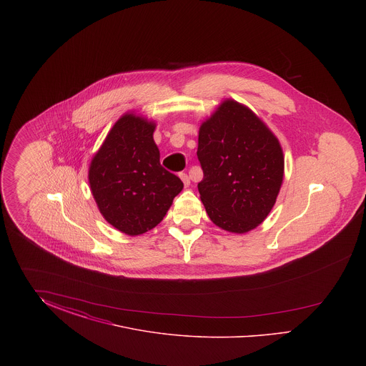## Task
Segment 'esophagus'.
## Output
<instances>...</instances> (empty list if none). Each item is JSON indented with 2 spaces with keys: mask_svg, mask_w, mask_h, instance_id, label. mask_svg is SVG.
Returning a JSON list of instances; mask_svg holds the SVG:
<instances>
[{
  "mask_svg": "<svg viewBox=\"0 0 366 366\" xmlns=\"http://www.w3.org/2000/svg\"><path fill=\"white\" fill-rule=\"evenodd\" d=\"M179 178L182 179V182H184V185H185V188H187V187H189V184H191V179H189L188 174H185V173H181V174H179Z\"/></svg>",
  "mask_w": 366,
  "mask_h": 366,
  "instance_id": "34e87169",
  "label": "esophagus"
}]
</instances>
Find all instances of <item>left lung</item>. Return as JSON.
Instances as JSON below:
<instances>
[{"label":"left lung","instance_id":"1","mask_svg":"<svg viewBox=\"0 0 366 366\" xmlns=\"http://www.w3.org/2000/svg\"><path fill=\"white\" fill-rule=\"evenodd\" d=\"M197 184L209 219L232 233L259 227L273 209L284 178L280 141L247 105L224 100L199 129Z\"/></svg>","mask_w":366,"mask_h":366}]
</instances>
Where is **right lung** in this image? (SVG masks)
Instances as JSON below:
<instances>
[{"label":"right lung","mask_w":366,"mask_h":366,"mask_svg":"<svg viewBox=\"0 0 366 366\" xmlns=\"http://www.w3.org/2000/svg\"><path fill=\"white\" fill-rule=\"evenodd\" d=\"M157 122L126 112L92 157L89 185L105 221L127 236L162 222L184 184L160 166Z\"/></svg>","instance_id":"obj_1"}]
</instances>
